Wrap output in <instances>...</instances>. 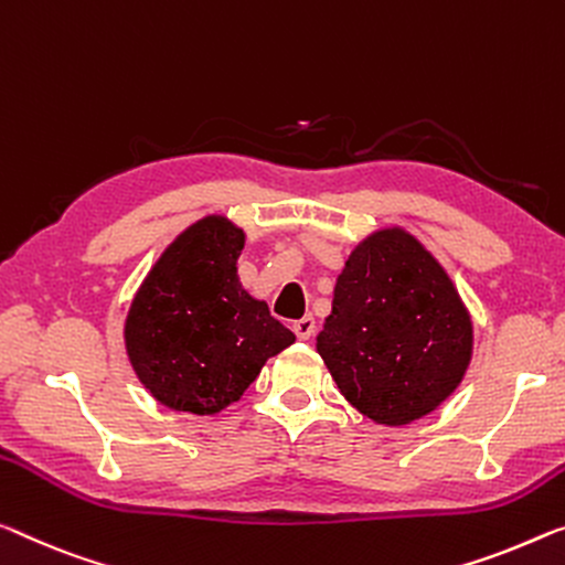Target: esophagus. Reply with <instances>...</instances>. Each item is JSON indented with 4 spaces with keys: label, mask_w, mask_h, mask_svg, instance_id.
I'll return each instance as SVG.
<instances>
[{
    "label": "esophagus",
    "mask_w": 565,
    "mask_h": 565,
    "mask_svg": "<svg viewBox=\"0 0 565 565\" xmlns=\"http://www.w3.org/2000/svg\"><path fill=\"white\" fill-rule=\"evenodd\" d=\"M292 331H295V335L300 338V341H308V338H312V333H316V318L306 316V318L295 320Z\"/></svg>",
    "instance_id": "esophagus-1"
}]
</instances>
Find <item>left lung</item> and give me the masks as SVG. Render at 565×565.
<instances>
[{"mask_svg": "<svg viewBox=\"0 0 565 565\" xmlns=\"http://www.w3.org/2000/svg\"><path fill=\"white\" fill-rule=\"evenodd\" d=\"M472 345V316L452 277L396 224L353 247L316 338L345 402L384 427L447 402L470 369Z\"/></svg>", "mask_w": 565, "mask_h": 565, "instance_id": "1", "label": "left lung"}]
</instances>
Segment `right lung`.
Wrapping results in <instances>:
<instances>
[{
    "label": "right lung",
    "instance_id": "obj_1",
    "mask_svg": "<svg viewBox=\"0 0 565 565\" xmlns=\"http://www.w3.org/2000/svg\"><path fill=\"white\" fill-rule=\"evenodd\" d=\"M247 234L206 214L163 249L124 323L131 369L173 412L210 416L239 402L259 371L295 335L242 288L237 259Z\"/></svg>",
    "mask_w": 565,
    "mask_h": 565
}]
</instances>
